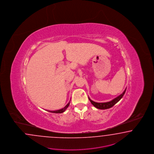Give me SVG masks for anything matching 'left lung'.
I'll return each instance as SVG.
<instances>
[{"mask_svg":"<svg viewBox=\"0 0 154 154\" xmlns=\"http://www.w3.org/2000/svg\"><path fill=\"white\" fill-rule=\"evenodd\" d=\"M126 89H125L124 92L121 94H120L118 97H117L116 98H115L114 99L112 100V101H109V102H107V103H96L94 101L91 100L89 99V101H91V103H92V104L94 106V107H96V108L100 109H109L112 108L113 106H114V105L116 104L117 102H119L120 100L122 99V97L124 96L125 93L126 92Z\"/></svg>","mask_w":154,"mask_h":154,"instance_id":"8db88e82","label":"left lung"}]
</instances>
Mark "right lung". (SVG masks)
Masks as SVG:
<instances>
[{
  "label": "right lung",
  "instance_id": "add662e5",
  "mask_svg": "<svg viewBox=\"0 0 154 154\" xmlns=\"http://www.w3.org/2000/svg\"><path fill=\"white\" fill-rule=\"evenodd\" d=\"M69 103L67 104L65 106V107L62 109H60V110H55V111H49L50 112H51V113H63L64 112L66 109H67L68 108V106H69Z\"/></svg>",
  "mask_w": 154,
  "mask_h": 154
}]
</instances>
